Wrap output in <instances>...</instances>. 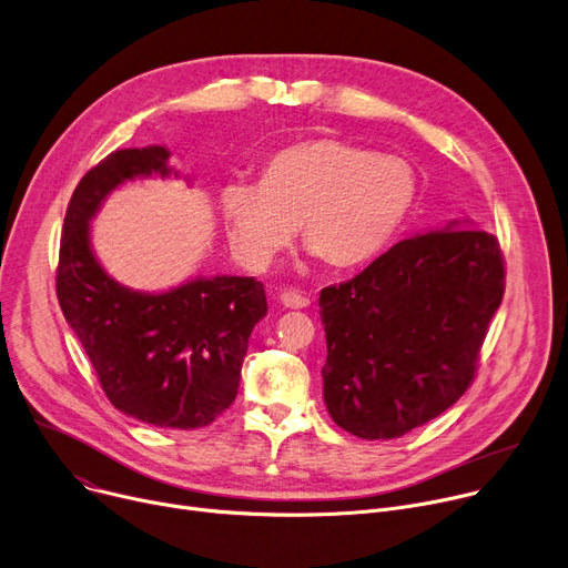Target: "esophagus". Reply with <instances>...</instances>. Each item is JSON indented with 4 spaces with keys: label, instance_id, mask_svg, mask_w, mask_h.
<instances>
[{
    "label": "esophagus",
    "instance_id": "esophagus-1",
    "mask_svg": "<svg viewBox=\"0 0 568 568\" xmlns=\"http://www.w3.org/2000/svg\"><path fill=\"white\" fill-rule=\"evenodd\" d=\"M281 301H283L285 308H308L311 306V296L301 294L296 290H285L281 294Z\"/></svg>",
    "mask_w": 568,
    "mask_h": 568
}]
</instances>
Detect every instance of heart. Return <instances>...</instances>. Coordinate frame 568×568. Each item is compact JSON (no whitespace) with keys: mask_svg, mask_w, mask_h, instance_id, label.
<instances>
[{"mask_svg":"<svg viewBox=\"0 0 568 568\" xmlns=\"http://www.w3.org/2000/svg\"><path fill=\"white\" fill-rule=\"evenodd\" d=\"M418 196V173L397 155L339 139H311L264 162L260 184L221 189V214L235 253L264 270L290 244L294 223L328 267L379 255Z\"/></svg>","mask_w":568,"mask_h":568,"instance_id":"1","label":"heart"}]
</instances>
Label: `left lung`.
<instances>
[{
	"label": "left lung",
	"mask_w": 568,
	"mask_h": 568,
	"mask_svg": "<svg viewBox=\"0 0 568 568\" xmlns=\"http://www.w3.org/2000/svg\"><path fill=\"white\" fill-rule=\"evenodd\" d=\"M503 294L498 237L470 229L402 240L352 281L324 287L333 423L388 440L438 418L473 384Z\"/></svg>",
	"instance_id": "left-lung-1"
}]
</instances>
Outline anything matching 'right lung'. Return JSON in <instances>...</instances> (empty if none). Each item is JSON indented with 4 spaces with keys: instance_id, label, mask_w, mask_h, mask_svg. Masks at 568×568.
I'll list each match as a JSON object with an SVG mask.
<instances>
[{
    "instance_id": "add662e5",
    "label": "right lung",
    "mask_w": 568,
    "mask_h": 568,
    "mask_svg": "<svg viewBox=\"0 0 568 568\" xmlns=\"http://www.w3.org/2000/svg\"><path fill=\"white\" fill-rule=\"evenodd\" d=\"M169 155L162 145L113 150L74 186L57 296L113 406L153 427L201 429L237 397L251 331L267 315L264 285L214 276L162 294L134 292L100 267L89 240L106 194L139 175L166 178Z\"/></svg>"
}]
</instances>
